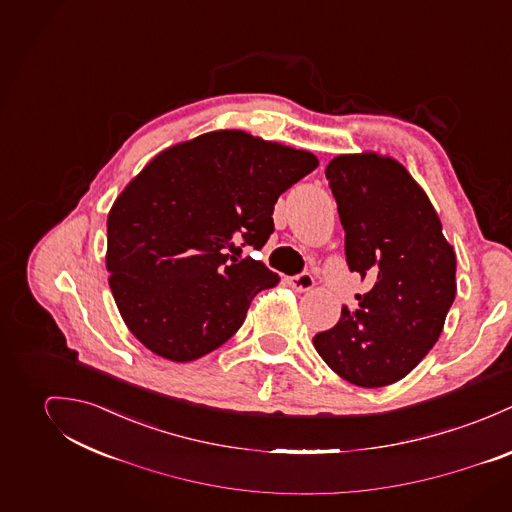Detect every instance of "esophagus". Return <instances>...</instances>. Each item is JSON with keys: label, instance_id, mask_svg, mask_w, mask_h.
I'll use <instances>...</instances> for the list:
<instances>
[{"label": "esophagus", "instance_id": "obj_1", "mask_svg": "<svg viewBox=\"0 0 512 512\" xmlns=\"http://www.w3.org/2000/svg\"><path fill=\"white\" fill-rule=\"evenodd\" d=\"M288 284H290L296 292H308V290L314 288V279H312L310 273H300V275L292 277V279L288 281Z\"/></svg>", "mask_w": 512, "mask_h": 512}]
</instances>
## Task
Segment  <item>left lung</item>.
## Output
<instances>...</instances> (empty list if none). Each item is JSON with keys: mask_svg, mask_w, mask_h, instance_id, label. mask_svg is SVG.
I'll return each instance as SVG.
<instances>
[{"mask_svg": "<svg viewBox=\"0 0 512 512\" xmlns=\"http://www.w3.org/2000/svg\"><path fill=\"white\" fill-rule=\"evenodd\" d=\"M326 178L345 229L349 271L369 279L359 310L314 336L320 357L351 385L377 389L406 377L434 347L454 304L455 251L422 190L398 161L340 155Z\"/></svg>", "mask_w": 512, "mask_h": 512, "instance_id": "left-lung-1", "label": "left lung"}]
</instances>
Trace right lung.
<instances>
[{
	"instance_id": "right-lung-1",
	"label": "right lung",
	"mask_w": 512,
	"mask_h": 512,
	"mask_svg": "<svg viewBox=\"0 0 512 512\" xmlns=\"http://www.w3.org/2000/svg\"><path fill=\"white\" fill-rule=\"evenodd\" d=\"M316 155L239 129H220L159 153L108 214L106 267L119 314L153 353L176 363L218 349L279 275L229 259L235 241L261 249L284 190Z\"/></svg>"
}]
</instances>
